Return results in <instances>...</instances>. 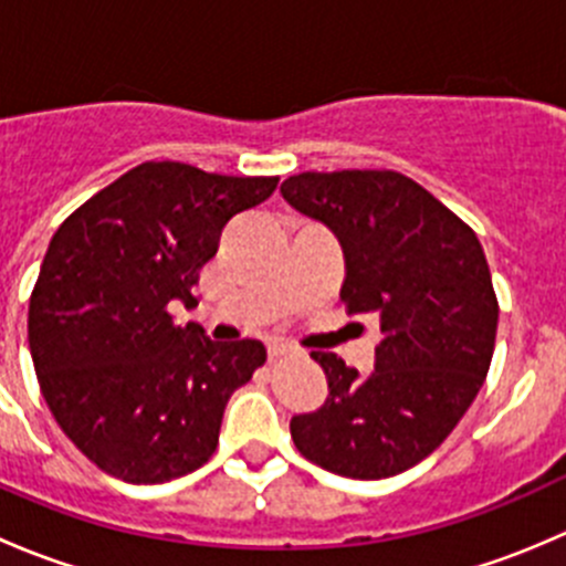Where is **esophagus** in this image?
<instances>
[{"mask_svg": "<svg viewBox=\"0 0 566 566\" xmlns=\"http://www.w3.org/2000/svg\"><path fill=\"white\" fill-rule=\"evenodd\" d=\"M293 353H298V347H293V345H290V342H282V339H271V342H268V356H271V358L293 356Z\"/></svg>", "mask_w": 566, "mask_h": 566, "instance_id": "1", "label": "esophagus"}]
</instances>
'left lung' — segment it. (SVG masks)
<instances>
[{
  "mask_svg": "<svg viewBox=\"0 0 566 566\" xmlns=\"http://www.w3.org/2000/svg\"><path fill=\"white\" fill-rule=\"evenodd\" d=\"M282 193L339 238L347 315L380 323L367 378L336 353H312L328 397L315 413L293 416L295 449L350 479L408 471L447 441L488 378L499 301L482 243L391 169L301 172Z\"/></svg>",
  "mask_w": 566,
  "mask_h": 566,
  "instance_id": "left-lung-1",
  "label": "left lung"
}]
</instances>
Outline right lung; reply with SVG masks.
I'll return each mask as SVG.
<instances>
[{"label":"right lung","instance_id":"right-lung-1","mask_svg":"<svg viewBox=\"0 0 566 566\" xmlns=\"http://www.w3.org/2000/svg\"><path fill=\"white\" fill-rule=\"evenodd\" d=\"M276 182L145 161L54 232L30 298V353L56 424L101 471L161 484L216 452L227 399L265 364V345L180 328L169 306H197L191 287L227 221Z\"/></svg>","mask_w":566,"mask_h":566}]
</instances>
